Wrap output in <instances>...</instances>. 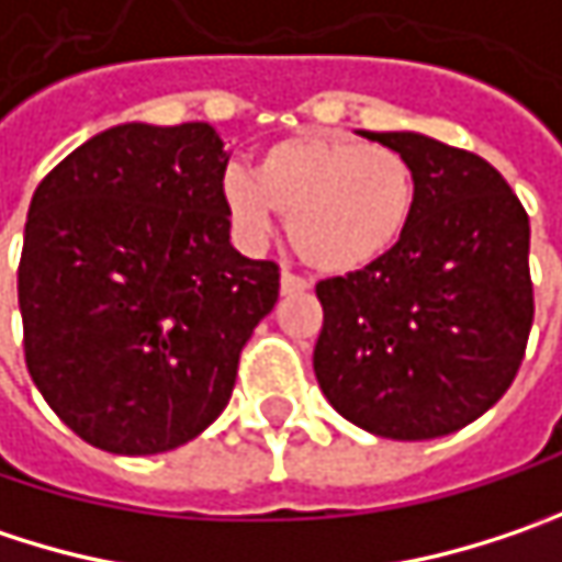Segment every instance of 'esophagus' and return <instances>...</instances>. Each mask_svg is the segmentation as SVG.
I'll return each mask as SVG.
<instances>
[{
    "instance_id": "esophagus-1",
    "label": "esophagus",
    "mask_w": 562,
    "mask_h": 562,
    "mask_svg": "<svg viewBox=\"0 0 562 562\" xmlns=\"http://www.w3.org/2000/svg\"><path fill=\"white\" fill-rule=\"evenodd\" d=\"M310 288V281L294 274V271H281V294H303Z\"/></svg>"
}]
</instances>
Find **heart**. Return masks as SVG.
Masks as SVG:
<instances>
[{
    "instance_id": "1",
    "label": "heart",
    "mask_w": 562,
    "mask_h": 562,
    "mask_svg": "<svg viewBox=\"0 0 562 562\" xmlns=\"http://www.w3.org/2000/svg\"><path fill=\"white\" fill-rule=\"evenodd\" d=\"M221 198L246 243H261L274 214H284L291 246L310 268L355 274L403 239L419 184L413 162L390 146L306 131L265 146L256 176L226 172Z\"/></svg>"
}]
</instances>
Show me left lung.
I'll return each mask as SVG.
<instances>
[{"mask_svg":"<svg viewBox=\"0 0 562 562\" xmlns=\"http://www.w3.org/2000/svg\"><path fill=\"white\" fill-rule=\"evenodd\" d=\"M416 169V214L364 271L316 284L319 390L348 422L396 441L451 435L512 386L535 319L531 223L476 153L371 134Z\"/></svg>","mask_w":562,"mask_h":562,"instance_id":"obj_1","label":"left lung"}]
</instances>
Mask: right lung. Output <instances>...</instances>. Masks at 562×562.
<instances>
[{
    "label": "right lung",
    "mask_w": 562,
    "mask_h": 562,
    "mask_svg": "<svg viewBox=\"0 0 562 562\" xmlns=\"http://www.w3.org/2000/svg\"><path fill=\"white\" fill-rule=\"evenodd\" d=\"M211 124H117L37 184L19 261L24 364L47 406L111 454H162L229 403L274 261L229 246Z\"/></svg>",
    "instance_id": "1"
}]
</instances>
